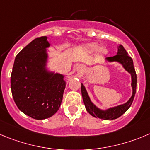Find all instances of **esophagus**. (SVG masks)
<instances>
[{"label":"esophagus","mask_w":150,"mask_h":150,"mask_svg":"<svg viewBox=\"0 0 150 150\" xmlns=\"http://www.w3.org/2000/svg\"><path fill=\"white\" fill-rule=\"evenodd\" d=\"M76 70L78 74H82L83 72V70H84V67H83V65L78 66V67H77Z\"/></svg>","instance_id":"obj_1"}]
</instances>
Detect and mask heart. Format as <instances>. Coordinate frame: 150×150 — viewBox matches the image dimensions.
I'll return each mask as SVG.
<instances>
[{
  "instance_id": "heart-1",
  "label": "heart",
  "mask_w": 150,
  "mask_h": 150,
  "mask_svg": "<svg viewBox=\"0 0 150 150\" xmlns=\"http://www.w3.org/2000/svg\"><path fill=\"white\" fill-rule=\"evenodd\" d=\"M84 49L86 51L89 52H92L96 51V50H98L99 52L102 54H105L107 53V49L105 47H99L98 43L96 42H92V43H89L86 44L84 46Z\"/></svg>"
}]
</instances>
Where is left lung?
Instances as JSON below:
<instances>
[{
	"instance_id": "8db88e82",
	"label": "left lung",
	"mask_w": 150,
	"mask_h": 150,
	"mask_svg": "<svg viewBox=\"0 0 150 150\" xmlns=\"http://www.w3.org/2000/svg\"><path fill=\"white\" fill-rule=\"evenodd\" d=\"M105 61L107 62H117L122 65L124 69L127 72L131 75L132 78V83L131 86L132 88V94L131 98L127 100L126 103L123 104L118 105L114 107H110L107 110H101L96 107L94 103H92L90 100L89 95L87 93L86 88L83 86V83H81V94L83 97V103H84L86 110L89 114L95 117H99L100 119L103 120H114L119 117L122 115L124 113L127 112L132 105L134 97H135V92H136V84H137V76L135 73V68L133 65V61L132 58L128 55V53L126 51L122 45L119 44L117 46V54L113 57H109L106 58Z\"/></svg>"
}]
</instances>
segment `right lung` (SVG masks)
<instances>
[{
  "instance_id": "1",
  "label": "right lung",
  "mask_w": 150,
  "mask_h": 150,
  "mask_svg": "<svg viewBox=\"0 0 150 150\" xmlns=\"http://www.w3.org/2000/svg\"><path fill=\"white\" fill-rule=\"evenodd\" d=\"M50 47L47 36L37 38L17 54L11 75V89L18 109L36 120L57 112L61 104L64 75L47 69Z\"/></svg>"
}]
</instances>
